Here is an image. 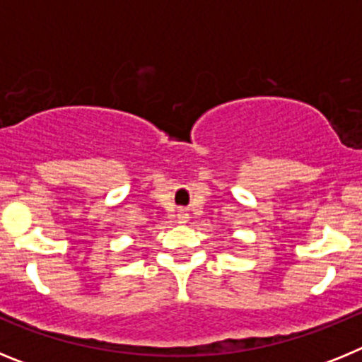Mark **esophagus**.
I'll return each instance as SVG.
<instances>
[{
    "label": "esophagus",
    "instance_id": "1",
    "mask_svg": "<svg viewBox=\"0 0 362 362\" xmlns=\"http://www.w3.org/2000/svg\"><path fill=\"white\" fill-rule=\"evenodd\" d=\"M177 221H179V223H181V225H185V223H187V221H188V212H187V210H179V212H177Z\"/></svg>",
    "mask_w": 362,
    "mask_h": 362
}]
</instances>
